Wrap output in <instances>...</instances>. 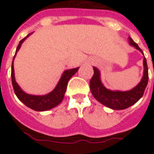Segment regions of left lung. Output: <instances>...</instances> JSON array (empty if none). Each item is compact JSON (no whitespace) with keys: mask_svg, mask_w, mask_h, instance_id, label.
I'll return each mask as SVG.
<instances>
[{"mask_svg":"<svg viewBox=\"0 0 154 154\" xmlns=\"http://www.w3.org/2000/svg\"><path fill=\"white\" fill-rule=\"evenodd\" d=\"M129 44L131 46L139 50L144 55L137 43L133 41L131 37H129ZM144 72L141 82L136 86L128 91H120V90H110L104 86L101 80V72L100 70L96 67H94V76L90 80V90L97 101L101 103L106 107L115 110L125 109L130 107L142 97L148 84L149 74L148 66L146 57L143 59Z\"/></svg>","mask_w":154,"mask_h":154,"instance_id":"1","label":"left lung"}]
</instances>
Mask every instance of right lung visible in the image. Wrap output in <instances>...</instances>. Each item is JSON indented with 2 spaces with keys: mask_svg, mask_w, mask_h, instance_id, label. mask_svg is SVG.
Wrapping results in <instances>:
<instances>
[{
  "mask_svg": "<svg viewBox=\"0 0 154 154\" xmlns=\"http://www.w3.org/2000/svg\"><path fill=\"white\" fill-rule=\"evenodd\" d=\"M32 32L27 35L25 38H23L20 41L18 44L17 49H16L15 55L13 57V63H12V69H11V77H12V83L14 89L16 96L22 103H24L27 107L35 110V111H46L56 107L61 101H62L64 96H65V91L67 89L68 82L69 79L78 71L79 67L71 69L65 70L61 75L57 85H56L53 91L45 95H32V94H26L25 91H23L21 88L19 86V85L17 83L14 75V68H13V60L15 59L17 53L19 51L21 45L28 37H29Z\"/></svg>",
  "mask_w": 154,
  "mask_h": 154,
  "instance_id": "1",
  "label": "right lung"
}]
</instances>
